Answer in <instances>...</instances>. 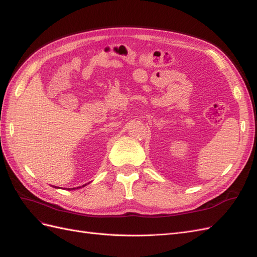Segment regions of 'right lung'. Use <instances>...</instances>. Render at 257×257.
Masks as SVG:
<instances>
[{"label":"right lung","mask_w":257,"mask_h":257,"mask_svg":"<svg viewBox=\"0 0 257 257\" xmlns=\"http://www.w3.org/2000/svg\"><path fill=\"white\" fill-rule=\"evenodd\" d=\"M87 184H88V183H85L84 185H82V188H83V186L87 185ZM53 188H56V189H61V188H58V186H54V185H53ZM80 188H81V186H78V188H76V189H80ZM76 189H75V188H73V189H67V190L71 191V190H76Z\"/></svg>","instance_id":"1"}]
</instances>
